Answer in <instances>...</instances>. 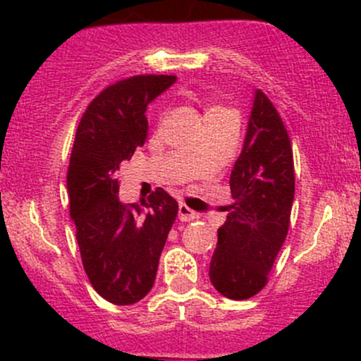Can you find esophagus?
<instances>
[{
  "label": "esophagus",
  "instance_id": "esophagus-1",
  "mask_svg": "<svg viewBox=\"0 0 361 361\" xmlns=\"http://www.w3.org/2000/svg\"><path fill=\"white\" fill-rule=\"evenodd\" d=\"M178 218H180L181 221H192L197 220L199 214L195 213V211H192L188 206H185V204H180V207H178Z\"/></svg>",
  "mask_w": 361,
  "mask_h": 361
}]
</instances>
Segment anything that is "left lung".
I'll use <instances>...</instances> for the list:
<instances>
[{
    "mask_svg": "<svg viewBox=\"0 0 361 361\" xmlns=\"http://www.w3.org/2000/svg\"><path fill=\"white\" fill-rule=\"evenodd\" d=\"M231 192L234 202L225 207L227 220L218 228L209 279L224 297L245 300L267 285L288 234L295 195L292 143L278 110L262 90H255Z\"/></svg>",
    "mask_w": 361,
    "mask_h": 361,
    "instance_id": "1",
    "label": "left lung"
}]
</instances>
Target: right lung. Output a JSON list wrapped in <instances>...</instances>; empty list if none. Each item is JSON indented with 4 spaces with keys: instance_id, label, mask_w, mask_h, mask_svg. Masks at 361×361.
<instances>
[{
    "instance_id": "add662e5",
    "label": "right lung",
    "mask_w": 361,
    "mask_h": 361,
    "mask_svg": "<svg viewBox=\"0 0 361 361\" xmlns=\"http://www.w3.org/2000/svg\"><path fill=\"white\" fill-rule=\"evenodd\" d=\"M176 82L137 75L106 87L87 106L68 167L69 214L90 285L116 305L136 304L152 290L159 258L178 214L162 188L148 202L122 204L116 173L147 140V106Z\"/></svg>"
}]
</instances>
